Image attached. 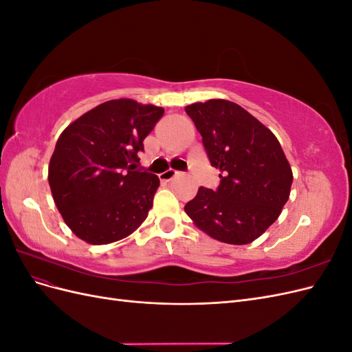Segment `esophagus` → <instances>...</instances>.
Returning <instances> with one entry per match:
<instances>
[{"label":"esophagus","mask_w":352,"mask_h":352,"mask_svg":"<svg viewBox=\"0 0 352 352\" xmlns=\"http://www.w3.org/2000/svg\"><path fill=\"white\" fill-rule=\"evenodd\" d=\"M176 170H173V168H168V170H166L164 173H162L160 175V177H162V180H166V182H168V180H172L175 176H176Z\"/></svg>","instance_id":"esophagus-1"}]
</instances>
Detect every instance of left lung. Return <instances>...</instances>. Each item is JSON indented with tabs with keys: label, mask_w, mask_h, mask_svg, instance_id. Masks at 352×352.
I'll use <instances>...</instances> for the list:
<instances>
[{
	"label": "left lung",
	"mask_w": 352,
	"mask_h": 352,
	"mask_svg": "<svg viewBox=\"0 0 352 352\" xmlns=\"http://www.w3.org/2000/svg\"><path fill=\"white\" fill-rule=\"evenodd\" d=\"M202 136L211 166L220 170L216 190L199 188L185 206L208 236L245 245L261 236L289 199L292 168L278 138L260 120L226 100L185 109Z\"/></svg>",
	"instance_id": "left-lung-1"
}]
</instances>
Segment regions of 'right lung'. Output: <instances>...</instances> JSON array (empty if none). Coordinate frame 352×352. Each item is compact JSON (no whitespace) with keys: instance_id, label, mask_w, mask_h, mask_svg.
Wrapping results in <instances>:
<instances>
[{"instance_id":"add662e5","label":"right lung","mask_w":352,"mask_h":352,"mask_svg":"<svg viewBox=\"0 0 352 352\" xmlns=\"http://www.w3.org/2000/svg\"><path fill=\"white\" fill-rule=\"evenodd\" d=\"M164 109L120 98L82 114L61 132L48 166L52 198L82 241L105 245L140 228L160 179L136 172L138 153Z\"/></svg>"}]
</instances>
